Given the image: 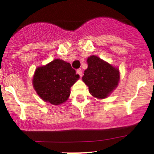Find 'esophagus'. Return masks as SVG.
<instances>
[{"instance_id":"esophagus-1","label":"esophagus","mask_w":154,"mask_h":154,"mask_svg":"<svg viewBox=\"0 0 154 154\" xmlns=\"http://www.w3.org/2000/svg\"><path fill=\"white\" fill-rule=\"evenodd\" d=\"M77 73L80 75V77H82V74H83V72H82V70L80 69V68H79V69L77 70Z\"/></svg>"}]
</instances>
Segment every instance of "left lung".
<instances>
[{"mask_svg": "<svg viewBox=\"0 0 154 154\" xmlns=\"http://www.w3.org/2000/svg\"><path fill=\"white\" fill-rule=\"evenodd\" d=\"M87 63L88 68L82 80L91 95L98 99L106 98L119 85V69L94 55L88 57Z\"/></svg>", "mask_w": 154, "mask_h": 154, "instance_id": "1", "label": "left lung"}]
</instances>
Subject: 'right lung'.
Segmentation results:
<instances>
[{
  "mask_svg": "<svg viewBox=\"0 0 154 154\" xmlns=\"http://www.w3.org/2000/svg\"><path fill=\"white\" fill-rule=\"evenodd\" d=\"M80 78L71 64L55 59L45 66L35 69L32 86L44 101L53 105L66 102L71 94V87Z\"/></svg>",
  "mask_w": 154,
  "mask_h": 154,
  "instance_id": "obj_1",
  "label": "right lung"
}]
</instances>
